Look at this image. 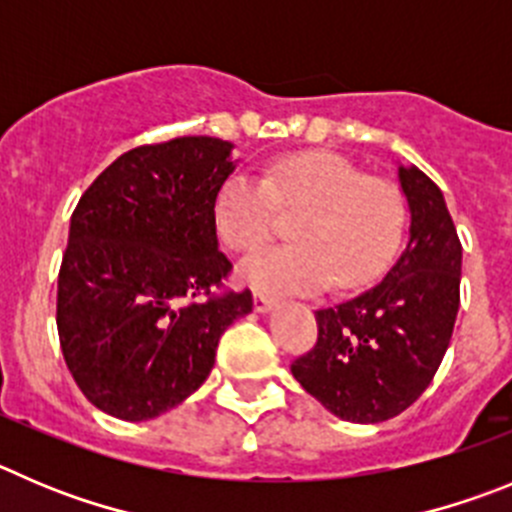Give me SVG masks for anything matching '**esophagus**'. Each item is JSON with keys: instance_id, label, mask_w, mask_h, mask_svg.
<instances>
[{"instance_id": "obj_1", "label": "esophagus", "mask_w": 512, "mask_h": 512, "mask_svg": "<svg viewBox=\"0 0 512 512\" xmlns=\"http://www.w3.org/2000/svg\"><path fill=\"white\" fill-rule=\"evenodd\" d=\"M252 301H255L257 313H267L275 308V298L267 296V293H255V296H252Z\"/></svg>"}]
</instances>
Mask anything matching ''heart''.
I'll use <instances>...</instances> for the list:
<instances>
[{
	"mask_svg": "<svg viewBox=\"0 0 512 512\" xmlns=\"http://www.w3.org/2000/svg\"><path fill=\"white\" fill-rule=\"evenodd\" d=\"M278 209L303 211L290 227L296 245L260 247L242 260L239 278L257 290L316 293L331 278L344 290L365 288L403 239L398 188L334 153L290 155L265 178L232 173L216 191V234L229 250H252L273 234Z\"/></svg>",
	"mask_w": 512,
	"mask_h": 512,
	"instance_id": "b5f03b06",
	"label": "heart"
}]
</instances>
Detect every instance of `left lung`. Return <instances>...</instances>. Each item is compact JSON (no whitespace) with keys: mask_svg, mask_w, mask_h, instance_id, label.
Here are the masks:
<instances>
[{"mask_svg":"<svg viewBox=\"0 0 512 512\" xmlns=\"http://www.w3.org/2000/svg\"><path fill=\"white\" fill-rule=\"evenodd\" d=\"M408 242L385 278L316 311L319 342L290 372L336 418L380 423L431 385L459 311L462 242L444 193L416 165H398Z\"/></svg>","mask_w":512,"mask_h":512,"instance_id":"1","label":"left lung"}]
</instances>
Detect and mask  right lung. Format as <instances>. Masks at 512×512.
<instances>
[{"label": "right lung", "instance_id": "right-lung-1", "mask_svg": "<svg viewBox=\"0 0 512 512\" xmlns=\"http://www.w3.org/2000/svg\"><path fill=\"white\" fill-rule=\"evenodd\" d=\"M232 150L219 137L135 147L73 211L55 324L73 380L109 416L150 421L181 405L252 311L250 290L200 301L232 270L214 224Z\"/></svg>", "mask_w": 512, "mask_h": 512}]
</instances>
